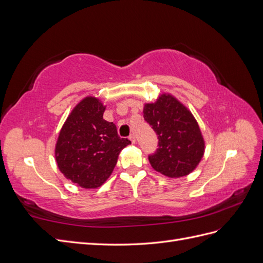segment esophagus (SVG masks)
I'll return each mask as SVG.
<instances>
[{
    "label": "esophagus",
    "mask_w": 263,
    "mask_h": 263,
    "mask_svg": "<svg viewBox=\"0 0 263 263\" xmlns=\"http://www.w3.org/2000/svg\"><path fill=\"white\" fill-rule=\"evenodd\" d=\"M129 139H130V141L133 142V144H135V142H136V137H135V135L134 134H132L130 136H129Z\"/></svg>",
    "instance_id": "1"
}]
</instances>
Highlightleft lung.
<instances>
[{
	"label": "left lung",
	"instance_id": "8db88e82",
	"mask_svg": "<svg viewBox=\"0 0 263 263\" xmlns=\"http://www.w3.org/2000/svg\"><path fill=\"white\" fill-rule=\"evenodd\" d=\"M145 121L159 139L156 154L149 156L153 168L177 179L196 169L205 153V140L191 110L170 93H162L154 103H145Z\"/></svg>",
	"mask_w": 263,
	"mask_h": 263
}]
</instances>
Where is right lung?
<instances>
[{"mask_svg":"<svg viewBox=\"0 0 263 263\" xmlns=\"http://www.w3.org/2000/svg\"><path fill=\"white\" fill-rule=\"evenodd\" d=\"M106 106L85 97L71 110L54 147L60 172L83 189H97L112 174L122 149L130 140L118 136L116 126L103 118Z\"/></svg>","mask_w":263,"mask_h":263,"instance_id":"add662e5","label":"right lung"}]
</instances>
